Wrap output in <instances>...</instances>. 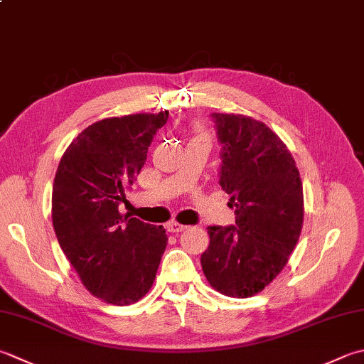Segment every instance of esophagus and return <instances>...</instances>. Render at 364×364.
<instances>
[{"mask_svg": "<svg viewBox=\"0 0 364 364\" xmlns=\"http://www.w3.org/2000/svg\"><path fill=\"white\" fill-rule=\"evenodd\" d=\"M188 225H183L180 223H176V220H172V223L167 224V230L172 232V233H180L183 230H186Z\"/></svg>", "mask_w": 364, "mask_h": 364, "instance_id": "1", "label": "esophagus"}]
</instances>
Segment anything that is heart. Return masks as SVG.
Here are the masks:
<instances>
[{
	"label": "heart",
	"instance_id": "b5f03b06",
	"mask_svg": "<svg viewBox=\"0 0 364 364\" xmlns=\"http://www.w3.org/2000/svg\"><path fill=\"white\" fill-rule=\"evenodd\" d=\"M196 139H205V137H203V135H197V137H196Z\"/></svg>",
	"mask_w": 364,
	"mask_h": 364
}]
</instances>
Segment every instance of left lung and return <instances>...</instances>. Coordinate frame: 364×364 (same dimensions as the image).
Returning <instances> with one entry per match:
<instances>
[{"label": "left lung", "mask_w": 364, "mask_h": 364, "mask_svg": "<svg viewBox=\"0 0 364 364\" xmlns=\"http://www.w3.org/2000/svg\"><path fill=\"white\" fill-rule=\"evenodd\" d=\"M211 118L223 146L219 184L235 224L208 227L200 262L213 289L247 298L287 265L303 227V184L289 148L265 123L233 113Z\"/></svg>", "instance_id": "obj_1"}]
</instances>
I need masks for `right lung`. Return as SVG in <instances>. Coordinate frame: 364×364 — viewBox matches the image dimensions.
I'll return each instance as SVG.
<instances>
[{
	"label": "right lung",
	"mask_w": 364,
	"mask_h": 364,
	"mask_svg": "<svg viewBox=\"0 0 364 364\" xmlns=\"http://www.w3.org/2000/svg\"><path fill=\"white\" fill-rule=\"evenodd\" d=\"M167 118L166 110L96 121L73 140L56 170V238L83 286L105 303L126 306L145 296L166 251L162 225L123 216L118 206Z\"/></svg>",
	"instance_id": "1"
}]
</instances>
